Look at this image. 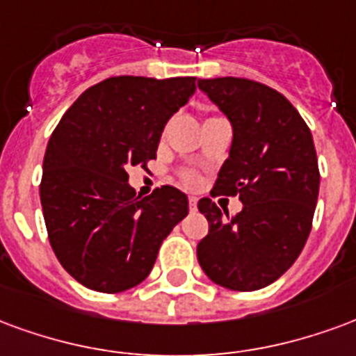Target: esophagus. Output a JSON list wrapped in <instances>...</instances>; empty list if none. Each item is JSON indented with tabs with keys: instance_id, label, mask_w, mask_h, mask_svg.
Returning a JSON list of instances; mask_svg holds the SVG:
<instances>
[{
	"instance_id": "obj_1",
	"label": "esophagus",
	"mask_w": 356,
	"mask_h": 356,
	"mask_svg": "<svg viewBox=\"0 0 356 356\" xmlns=\"http://www.w3.org/2000/svg\"><path fill=\"white\" fill-rule=\"evenodd\" d=\"M189 209L191 210L197 209V197H189Z\"/></svg>"
}]
</instances>
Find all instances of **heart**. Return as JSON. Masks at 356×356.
<instances>
[{
	"mask_svg": "<svg viewBox=\"0 0 356 356\" xmlns=\"http://www.w3.org/2000/svg\"><path fill=\"white\" fill-rule=\"evenodd\" d=\"M180 178L186 186H191V188L199 184V176H197L195 172H191V170H184V172L180 175Z\"/></svg>",
	"mask_w": 356,
	"mask_h": 356,
	"instance_id": "obj_1",
	"label": "heart"
}]
</instances>
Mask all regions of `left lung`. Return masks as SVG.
I'll use <instances>...</instances> for the list:
<instances>
[{
	"label": "left lung",
	"instance_id": "obj_1",
	"mask_svg": "<svg viewBox=\"0 0 356 356\" xmlns=\"http://www.w3.org/2000/svg\"><path fill=\"white\" fill-rule=\"evenodd\" d=\"M197 85L233 127L212 195L243 201L235 216L209 197L199 201L209 235L197 260L220 286L260 290L294 264L309 237L321 181L313 136L294 106L264 83L216 77Z\"/></svg>",
	"mask_w": 356,
	"mask_h": 356
}]
</instances>
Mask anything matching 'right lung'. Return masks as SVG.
<instances>
[{
    "instance_id": "1",
    "label": "right lung",
    "mask_w": 356,
    "mask_h": 356,
    "mask_svg": "<svg viewBox=\"0 0 356 356\" xmlns=\"http://www.w3.org/2000/svg\"><path fill=\"white\" fill-rule=\"evenodd\" d=\"M195 77L104 79L75 100L51 134L40 197L49 243L83 286L118 294L152 271L161 243L188 216L172 186L140 199L127 170L157 157L161 132Z\"/></svg>"
}]
</instances>
